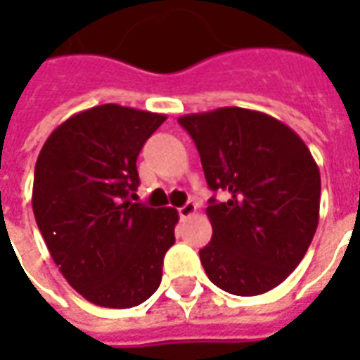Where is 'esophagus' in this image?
Here are the masks:
<instances>
[{
	"label": "esophagus",
	"instance_id": "1",
	"mask_svg": "<svg viewBox=\"0 0 360 360\" xmlns=\"http://www.w3.org/2000/svg\"><path fill=\"white\" fill-rule=\"evenodd\" d=\"M195 212H196V204L193 202V200H188L187 204H183V206L179 208V216L183 219H187V218H191Z\"/></svg>",
	"mask_w": 360,
	"mask_h": 360
}]
</instances>
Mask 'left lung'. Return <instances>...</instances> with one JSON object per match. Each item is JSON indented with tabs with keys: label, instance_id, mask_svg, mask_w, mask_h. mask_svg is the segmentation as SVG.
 Masks as SVG:
<instances>
[{
	"label": "left lung",
	"instance_id": "left-lung-1",
	"mask_svg": "<svg viewBox=\"0 0 360 360\" xmlns=\"http://www.w3.org/2000/svg\"><path fill=\"white\" fill-rule=\"evenodd\" d=\"M177 121L195 141L208 187L226 193L206 208V276L241 297L278 287L316 233L320 172L310 150L293 129L260 111L219 108Z\"/></svg>",
	"mask_w": 360,
	"mask_h": 360
}]
</instances>
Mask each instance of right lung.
Masks as SVG:
<instances>
[{
    "mask_svg": "<svg viewBox=\"0 0 360 360\" xmlns=\"http://www.w3.org/2000/svg\"><path fill=\"white\" fill-rule=\"evenodd\" d=\"M165 115L103 103L63 121L38 154L36 224L77 293L108 309H131L162 281L175 243V208L133 202L136 158Z\"/></svg>",
    "mask_w": 360,
    "mask_h": 360,
    "instance_id": "obj_1",
    "label": "right lung"
}]
</instances>
